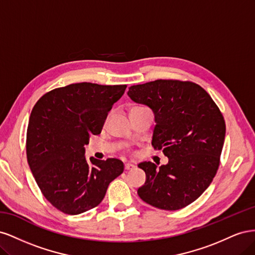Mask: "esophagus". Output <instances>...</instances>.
Masks as SVG:
<instances>
[{
	"mask_svg": "<svg viewBox=\"0 0 255 255\" xmlns=\"http://www.w3.org/2000/svg\"><path fill=\"white\" fill-rule=\"evenodd\" d=\"M125 168H126V170H132V169L135 168V166L133 164H130V163H127Z\"/></svg>",
	"mask_w": 255,
	"mask_h": 255,
	"instance_id": "1",
	"label": "esophagus"
}]
</instances>
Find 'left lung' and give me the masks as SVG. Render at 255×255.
<instances>
[{"instance_id": "obj_1", "label": "left lung", "mask_w": 255, "mask_h": 255, "mask_svg": "<svg viewBox=\"0 0 255 255\" xmlns=\"http://www.w3.org/2000/svg\"><path fill=\"white\" fill-rule=\"evenodd\" d=\"M128 95L154 113L152 145L169 158L159 168L151 161L138 165L145 172L138 196L160 210H181L201 196L217 173L226 136L223 116L211 96L188 81L134 85Z\"/></svg>"}]
</instances>
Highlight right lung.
Here are the masks:
<instances>
[{"instance_id":"1","label":"right lung","mask_w":255,"mask_h":255,"mask_svg":"<svg viewBox=\"0 0 255 255\" xmlns=\"http://www.w3.org/2000/svg\"><path fill=\"white\" fill-rule=\"evenodd\" d=\"M127 85L76 83L43 95L30 113L26 156L42 195L57 210L78 215L98 206L125 165L85 157V144L101 133Z\"/></svg>"}]
</instances>
